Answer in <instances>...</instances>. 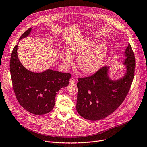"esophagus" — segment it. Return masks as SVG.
<instances>
[{
	"label": "esophagus",
	"mask_w": 147,
	"mask_h": 147,
	"mask_svg": "<svg viewBox=\"0 0 147 147\" xmlns=\"http://www.w3.org/2000/svg\"><path fill=\"white\" fill-rule=\"evenodd\" d=\"M75 82H76V80H75V78L74 77H72L70 78V84H74V83H75Z\"/></svg>",
	"instance_id": "34e87169"
}]
</instances>
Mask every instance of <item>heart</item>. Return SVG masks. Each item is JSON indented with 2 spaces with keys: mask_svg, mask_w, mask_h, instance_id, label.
<instances>
[{
  "mask_svg": "<svg viewBox=\"0 0 147 147\" xmlns=\"http://www.w3.org/2000/svg\"><path fill=\"white\" fill-rule=\"evenodd\" d=\"M92 45V42L84 40L71 45L68 53L62 51L60 57L63 65L67 66L72 62L71 57L78 56L77 64L84 74L97 71L104 61L108 48L103 43Z\"/></svg>",
  "mask_w": 147,
  "mask_h": 147,
  "instance_id": "obj_1",
  "label": "heart"
}]
</instances>
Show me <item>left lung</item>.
<instances>
[{
	"mask_svg": "<svg viewBox=\"0 0 147 147\" xmlns=\"http://www.w3.org/2000/svg\"><path fill=\"white\" fill-rule=\"evenodd\" d=\"M125 74L114 80L109 76L110 67H103L90 77L79 78L76 110L86 119L96 121L113 113L122 104L134 76L136 60L129 43L124 51Z\"/></svg>",
	"mask_w": 147,
	"mask_h": 147,
	"instance_id": "8db88e82",
	"label": "left lung"
}]
</instances>
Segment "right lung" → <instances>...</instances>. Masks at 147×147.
<instances>
[{
	"mask_svg": "<svg viewBox=\"0 0 147 147\" xmlns=\"http://www.w3.org/2000/svg\"><path fill=\"white\" fill-rule=\"evenodd\" d=\"M32 28L20 37H28ZM18 45L10 58V71L16 97L23 108L36 115L45 114L54 108L57 92L69 84L71 75L47 69L42 73L32 72L21 64L18 56Z\"/></svg>",
	"mask_w": 147,
	"mask_h": 147,
	"instance_id": "right-lung-1",
	"label": "right lung"
}]
</instances>
